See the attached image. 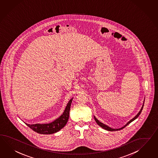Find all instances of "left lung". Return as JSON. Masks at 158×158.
<instances>
[{"label": "left lung", "instance_id": "obj_1", "mask_svg": "<svg viewBox=\"0 0 158 158\" xmlns=\"http://www.w3.org/2000/svg\"><path fill=\"white\" fill-rule=\"evenodd\" d=\"M143 106H144V103L143 104L142 107L141 108V109H140V111L139 112L138 114L136 115L135 116V117L132 119L130 120L128 123L125 125V126H124L123 127H122V128H118V129H115V128H112L111 127H108L107 126H106V124H104L103 123H102V122H99L98 120L96 119V118L94 116V119L95 120V121H96V123L99 125V126H100V127H102V128H104V130H107V131H118V130H122V129H123V128H124L125 127H126L128 124H129L130 123H131L132 121H134V120L136 119L138 117L139 115L140 114V113L142 112V111L143 108Z\"/></svg>", "mask_w": 158, "mask_h": 158}]
</instances>
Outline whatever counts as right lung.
Returning a JSON list of instances; mask_svg holds the SVG:
<instances>
[{"label": "right lung", "instance_id": "1", "mask_svg": "<svg viewBox=\"0 0 158 158\" xmlns=\"http://www.w3.org/2000/svg\"><path fill=\"white\" fill-rule=\"evenodd\" d=\"M73 99L69 100L67 104L64 111L63 114L59 117L58 119L50 123L46 124H28L27 126L31 128L33 131L41 134H51L60 130L65 126L69 118V110Z\"/></svg>", "mask_w": 158, "mask_h": 158}]
</instances>
